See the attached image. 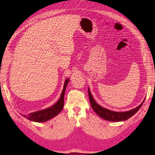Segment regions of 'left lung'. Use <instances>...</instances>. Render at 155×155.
<instances>
[{
	"label": "left lung",
	"mask_w": 155,
	"mask_h": 155,
	"mask_svg": "<svg viewBox=\"0 0 155 155\" xmlns=\"http://www.w3.org/2000/svg\"><path fill=\"white\" fill-rule=\"evenodd\" d=\"M88 94H89V97L91 107L93 108V110L97 113V115L104 119L109 120V121H115V122H117V121L126 120L129 118H130L131 117H132L137 111L140 110L141 106L143 105L145 99V98L144 99L143 101L141 102V104L140 106L136 107L134 109H132L131 110L124 111V112H117V111L109 110L107 109L104 108L101 106L98 105V104L96 102L95 100H94L93 95H92V94L90 92L89 88H88Z\"/></svg>",
	"instance_id": "left-lung-1"
}]
</instances>
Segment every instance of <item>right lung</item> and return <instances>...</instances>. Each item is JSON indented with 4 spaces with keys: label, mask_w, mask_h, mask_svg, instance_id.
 Returning a JSON list of instances; mask_svg holds the SVG:
<instances>
[{
    "label": "right lung",
    "mask_w": 155,
    "mask_h": 155,
    "mask_svg": "<svg viewBox=\"0 0 155 155\" xmlns=\"http://www.w3.org/2000/svg\"><path fill=\"white\" fill-rule=\"evenodd\" d=\"M69 82V79H66L64 81V85L63 90L62 91L61 97L54 105L48 108L44 109L42 110H40L33 113H31L28 115H23L24 117L31 121L37 123L45 122L49 119H52L54 117L57 115L62 111L64 107V97L66 91V87Z\"/></svg>",
    "instance_id": "add662e5"
}]
</instances>
